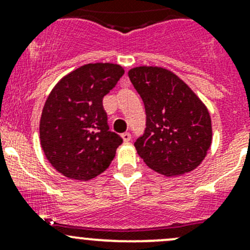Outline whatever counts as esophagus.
Segmentation results:
<instances>
[{"label": "esophagus", "instance_id": "1", "mask_svg": "<svg viewBox=\"0 0 250 250\" xmlns=\"http://www.w3.org/2000/svg\"><path fill=\"white\" fill-rule=\"evenodd\" d=\"M121 138H122V140L125 141V143H129L130 139H132V137H130L129 133H123V134L121 135Z\"/></svg>", "mask_w": 250, "mask_h": 250}]
</instances>
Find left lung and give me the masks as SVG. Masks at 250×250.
<instances>
[{"label": "left lung", "mask_w": 250, "mask_h": 250, "mask_svg": "<svg viewBox=\"0 0 250 250\" xmlns=\"http://www.w3.org/2000/svg\"><path fill=\"white\" fill-rule=\"evenodd\" d=\"M146 110V129L134 146L147 167L166 176L198 167L213 139L209 111L170 70L137 66L128 71Z\"/></svg>", "instance_id": "8db88e82"}]
</instances>
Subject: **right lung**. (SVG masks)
<instances>
[{"instance_id": "right-lung-1", "label": "right lung", "mask_w": 250, "mask_h": 250, "mask_svg": "<svg viewBox=\"0 0 250 250\" xmlns=\"http://www.w3.org/2000/svg\"><path fill=\"white\" fill-rule=\"evenodd\" d=\"M123 74L118 64H85L50 90L40 120V143L48 162L66 178L90 180L115 158L122 138L109 130L103 98Z\"/></svg>"}]
</instances>
